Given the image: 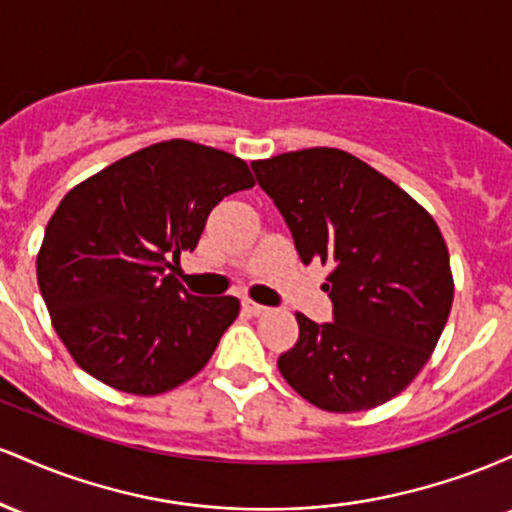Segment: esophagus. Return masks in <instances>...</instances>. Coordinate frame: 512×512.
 Masks as SVG:
<instances>
[{"label":"esophagus","mask_w":512,"mask_h":512,"mask_svg":"<svg viewBox=\"0 0 512 512\" xmlns=\"http://www.w3.org/2000/svg\"><path fill=\"white\" fill-rule=\"evenodd\" d=\"M243 310H245V313H250V315L267 313V308H264V305H260V303H255V301H243Z\"/></svg>","instance_id":"obj_1"}]
</instances>
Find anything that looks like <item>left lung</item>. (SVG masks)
I'll return each instance as SVG.
<instances>
[{
  "instance_id": "8db88e82",
  "label": "left lung",
  "mask_w": 512,
  "mask_h": 512,
  "mask_svg": "<svg viewBox=\"0 0 512 512\" xmlns=\"http://www.w3.org/2000/svg\"><path fill=\"white\" fill-rule=\"evenodd\" d=\"M305 264H330L332 322L296 313L281 375L317 409H373L407 387L436 349L452 308L450 255L433 216L342 149L252 161Z\"/></svg>"
}]
</instances>
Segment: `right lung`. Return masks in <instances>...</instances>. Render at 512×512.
I'll use <instances>...</instances> for the list:
<instances>
[{
  "label": "right lung",
  "mask_w": 512,
  "mask_h": 512,
  "mask_svg": "<svg viewBox=\"0 0 512 512\" xmlns=\"http://www.w3.org/2000/svg\"><path fill=\"white\" fill-rule=\"evenodd\" d=\"M255 185L243 158L170 139L134 151L64 195L38 252V286L67 351L101 383L161 395L197 375L240 313L175 279L209 211Z\"/></svg>",
  "instance_id": "1"
}]
</instances>
